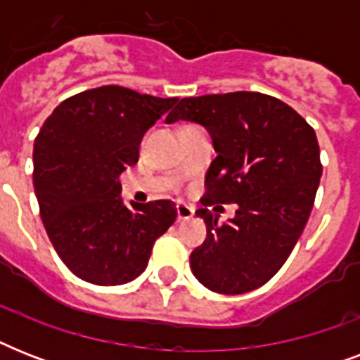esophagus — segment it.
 I'll list each match as a JSON object with an SVG mask.
<instances>
[{
  "mask_svg": "<svg viewBox=\"0 0 360 360\" xmlns=\"http://www.w3.org/2000/svg\"><path fill=\"white\" fill-rule=\"evenodd\" d=\"M194 217V207L192 205H186V203H179L177 205V219L179 220H188Z\"/></svg>",
  "mask_w": 360,
  "mask_h": 360,
  "instance_id": "obj_1",
  "label": "esophagus"
}]
</instances>
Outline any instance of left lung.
<instances>
[{
	"label": "left lung",
	"mask_w": 360,
	"mask_h": 360,
	"mask_svg": "<svg viewBox=\"0 0 360 360\" xmlns=\"http://www.w3.org/2000/svg\"><path fill=\"white\" fill-rule=\"evenodd\" d=\"M203 124L217 157L196 211L207 237L191 254L192 273L207 290L239 295L278 273L314 207L319 177L316 132L295 110L256 91L181 98L166 123ZM237 202L224 225L207 209Z\"/></svg>",
	"instance_id": "8db88e82"
}]
</instances>
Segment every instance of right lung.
<instances>
[{
	"label": "right lung",
	"instance_id": "add662e5",
	"mask_svg": "<svg viewBox=\"0 0 360 360\" xmlns=\"http://www.w3.org/2000/svg\"><path fill=\"white\" fill-rule=\"evenodd\" d=\"M177 98L121 86L82 91L59 104L33 146L41 219L61 262L89 284L140 276L153 245L175 222L172 200H121L120 175L138 162L140 141Z\"/></svg>",
	"mask_w": 360,
	"mask_h": 360
}]
</instances>
